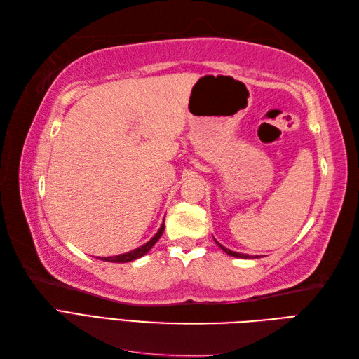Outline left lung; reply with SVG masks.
<instances>
[{"label":"left lung","instance_id":"obj_1","mask_svg":"<svg viewBox=\"0 0 359 359\" xmlns=\"http://www.w3.org/2000/svg\"><path fill=\"white\" fill-rule=\"evenodd\" d=\"M215 242L217 243V245H219L225 252H226V255H229V256H233V257H241V259H250L251 256H248V255H242V252H236V251H231V250H229V248H225L224 245H221V243L219 242H217L216 239H215Z\"/></svg>","mask_w":359,"mask_h":359}]
</instances>
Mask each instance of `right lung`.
Here are the masks:
<instances>
[{"label": "right lung", "mask_w": 359, "mask_h": 359, "mask_svg": "<svg viewBox=\"0 0 359 359\" xmlns=\"http://www.w3.org/2000/svg\"><path fill=\"white\" fill-rule=\"evenodd\" d=\"M163 231H164V222L161 224L160 230L156 231V234L154 236V238H152L149 242H146L144 245L138 247V248H135V250H133V251H129V252H125V255H118V256H112V257H99V259H100V260H107V262H114V264H126V262L135 260V259H138V257L144 256L146 252L149 251V250L155 245L156 241H158V239L161 238Z\"/></svg>", "instance_id": "1"}]
</instances>
